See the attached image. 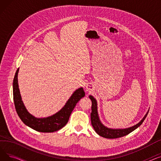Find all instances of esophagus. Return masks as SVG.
<instances>
[{"mask_svg": "<svg viewBox=\"0 0 161 161\" xmlns=\"http://www.w3.org/2000/svg\"><path fill=\"white\" fill-rule=\"evenodd\" d=\"M92 89H93V86H92V84H91V83H87V86H86V91L90 92V91H92Z\"/></svg>", "mask_w": 161, "mask_h": 161, "instance_id": "obj_1", "label": "esophagus"}]
</instances>
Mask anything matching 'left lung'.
I'll return each mask as SVG.
<instances>
[{
	"mask_svg": "<svg viewBox=\"0 0 161 161\" xmlns=\"http://www.w3.org/2000/svg\"><path fill=\"white\" fill-rule=\"evenodd\" d=\"M89 98L92 101L91 106V125L93 127L95 132L99 135V136L106 138H117L126 136L129 133L136 129L138 127L142 124L143 121L145 120L146 116L149 112V110L147 112L146 115L142 118V119L137 124L126 129H112L109 128L105 126L102 122H101L98 112V104L96 98L92 95H89Z\"/></svg>",
	"mask_w": 161,
	"mask_h": 161,
	"instance_id": "left-lung-1",
	"label": "left lung"
}]
</instances>
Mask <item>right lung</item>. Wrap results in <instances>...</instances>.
I'll use <instances>...</instances> for the list:
<instances>
[{"instance_id":"add662e5","label":"right lung","mask_w":161,"mask_h":161,"mask_svg":"<svg viewBox=\"0 0 161 161\" xmlns=\"http://www.w3.org/2000/svg\"><path fill=\"white\" fill-rule=\"evenodd\" d=\"M19 69L17 70L13 81V95L16 112L21 120L30 128L41 132H53L62 129L69 121L76 104L85 96L83 87L76 89L58 112L47 117L38 118L31 115L23 104L18 85Z\"/></svg>"}]
</instances>
